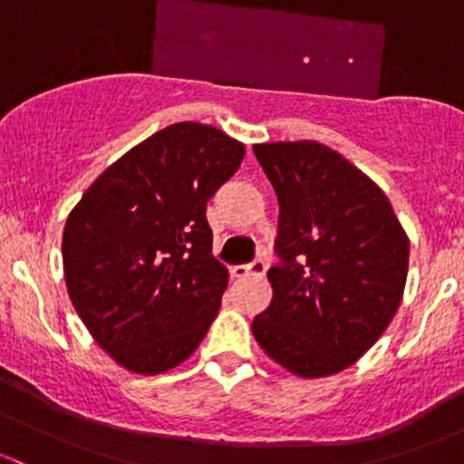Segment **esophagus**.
<instances>
[{
    "label": "esophagus",
    "instance_id": "esophagus-1",
    "mask_svg": "<svg viewBox=\"0 0 464 464\" xmlns=\"http://www.w3.org/2000/svg\"><path fill=\"white\" fill-rule=\"evenodd\" d=\"M266 271V265L262 260H256L254 265L249 266H231L233 278H246V276H256V278H262Z\"/></svg>",
    "mask_w": 464,
    "mask_h": 464
}]
</instances>
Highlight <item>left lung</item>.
Instances as JSON below:
<instances>
[{"label": "left lung", "mask_w": 464, "mask_h": 464, "mask_svg": "<svg viewBox=\"0 0 464 464\" xmlns=\"http://www.w3.org/2000/svg\"><path fill=\"white\" fill-rule=\"evenodd\" d=\"M278 198L274 296L251 323L278 366L336 375L383 334L404 296L409 236L375 181L319 141L256 143Z\"/></svg>", "instance_id": "obj_1"}]
</instances>
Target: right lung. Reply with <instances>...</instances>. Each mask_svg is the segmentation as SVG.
Instances as JSON below:
<instances>
[{"mask_svg": "<svg viewBox=\"0 0 464 464\" xmlns=\"http://www.w3.org/2000/svg\"><path fill=\"white\" fill-rule=\"evenodd\" d=\"M242 159L245 143L222 130L168 125L105 168L69 213V298L93 341L125 371H172L218 316L228 271L210 256L206 202Z\"/></svg>", "mask_w": 464, "mask_h": 464, "instance_id": "obj_1", "label": "right lung"}]
</instances>
